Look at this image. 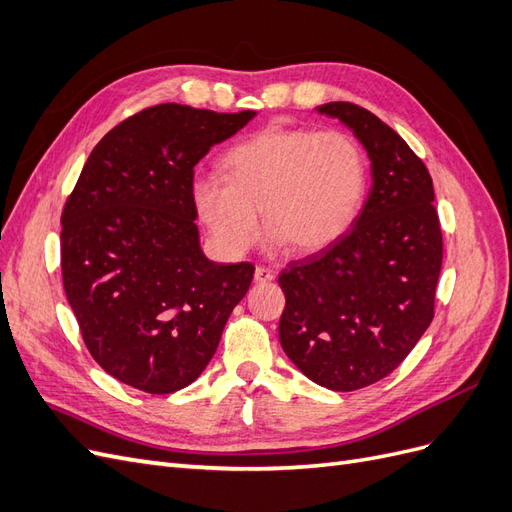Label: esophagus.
Masks as SVG:
<instances>
[{
  "mask_svg": "<svg viewBox=\"0 0 512 512\" xmlns=\"http://www.w3.org/2000/svg\"><path fill=\"white\" fill-rule=\"evenodd\" d=\"M254 280H256V282H260V284L273 282V280H275V271H273V269H269V267H265V265H258V267H256V271H254Z\"/></svg>",
  "mask_w": 512,
  "mask_h": 512,
  "instance_id": "34e87169",
  "label": "esophagus"
}]
</instances>
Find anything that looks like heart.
I'll list each match as a JSON object with an SVG mask.
<instances>
[{
  "label": "heart",
  "instance_id": "b5f03b06",
  "mask_svg": "<svg viewBox=\"0 0 512 512\" xmlns=\"http://www.w3.org/2000/svg\"><path fill=\"white\" fill-rule=\"evenodd\" d=\"M222 175L194 179L192 198L215 245L250 250L260 209L277 241L312 254L352 226L367 192V156L354 136L303 126H269L232 147Z\"/></svg>",
  "mask_w": 512,
  "mask_h": 512
}]
</instances>
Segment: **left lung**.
I'll return each instance as SVG.
<instances>
[{
    "instance_id": "left-lung-1",
    "label": "left lung",
    "mask_w": 512,
    "mask_h": 512,
    "mask_svg": "<svg viewBox=\"0 0 512 512\" xmlns=\"http://www.w3.org/2000/svg\"><path fill=\"white\" fill-rule=\"evenodd\" d=\"M318 111L363 143L374 185L350 230L282 271L280 344L309 380L348 393L389 376L431 324L442 228L429 170L404 138L359 104Z\"/></svg>"
}]
</instances>
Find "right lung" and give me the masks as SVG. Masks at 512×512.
<instances>
[{
  "instance_id": "right-lung-1",
  "label": "right lung",
  "mask_w": 512,
  "mask_h": 512,
  "mask_svg": "<svg viewBox=\"0 0 512 512\" xmlns=\"http://www.w3.org/2000/svg\"><path fill=\"white\" fill-rule=\"evenodd\" d=\"M256 113L143 108L89 153L61 211V280L96 363L134 389L192 384L252 284L198 243L194 166Z\"/></svg>"
}]
</instances>
